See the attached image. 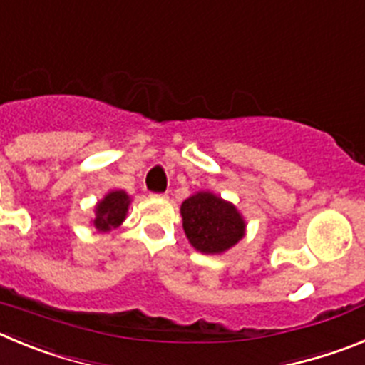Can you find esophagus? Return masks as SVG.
Instances as JSON below:
<instances>
[{
    "label": "esophagus",
    "mask_w": 365,
    "mask_h": 365,
    "mask_svg": "<svg viewBox=\"0 0 365 365\" xmlns=\"http://www.w3.org/2000/svg\"><path fill=\"white\" fill-rule=\"evenodd\" d=\"M150 195H151V197H159V199H164V197H166V195H168V193H164V192H160V193H150Z\"/></svg>",
    "instance_id": "esophagus-1"
}]
</instances>
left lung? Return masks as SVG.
I'll return each instance as SVG.
<instances>
[{
    "mask_svg": "<svg viewBox=\"0 0 365 365\" xmlns=\"http://www.w3.org/2000/svg\"><path fill=\"white\" fill-rule=\"evenodd\" d=\"M182 227L190 243L205 254H221L245 234V221L230 202L199 192L180 206Z\"/></svg>",
    "mask_w": 365,
    "mask_h": 365,
    "instance_id": "1",
    "label": "left lung"
}]
</instances>
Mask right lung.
Here are the masks:
<instances>
[{
	"mask_svg": "<svg viewBox=\"0 0 365 365\" xmlns=\"http://www.w3.org/2000/svg\"><path fill=\"white\" fill-rule=\"evenodd\" d=\"M128 205H130V197L125 192H111L104 197V201H100L96 206V219L95 227L100 232H108L111 228H117L125 217L128 212Z\"/></svg>",
	"mask_w": 365,
	"mask_h": 365,
	"instance_id": "right-lung-1",
	"label": "right lung"
}]
</instances>
